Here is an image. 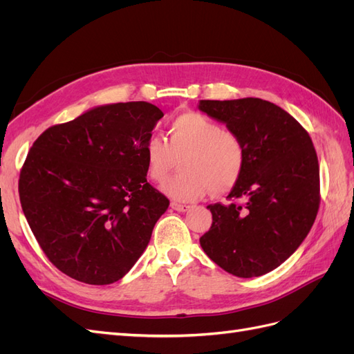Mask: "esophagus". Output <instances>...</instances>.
<instances>
[{"mask_svg": "<svg viewBox=\"0 0 354 354\" xmlns=\"http://www.w3.org/2000/svg\"><path fill=\"white\" fill-rule=\"evenodd\" d=\"M171 208L178 211V212H185V211L190 209L189 205H183V203H178V202H171Z\"/></svg>", "mask_w": 354, "mask_h": 354, "instance_id": "34e87169", "label": "esophagus"}]
</instances>
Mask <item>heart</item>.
Masks as SVG:
<instances>
[{
  "instance_id": "1",
  "label": "heart",
  "mask_w": 354,
  "mask_h": 354,
  "mask_svg": "<svg viewBox=\"0 0 354 354\" xmlns=\"http://www.w3.org/2000/svg\"><path fill=\"white\" fill-rule=\"evenodd\" d=\"M147 174L162 183L183 159V173L162 190L178 201H196L211 190L226 195L238 186L246 165L245 143L238 133L201 112H183L169 124L168 140L151 136L145 143Z\"/></svg>"
}]
</instances>
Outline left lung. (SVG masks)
<instances>
[{"label": "left lung", "mask_w": 354, "mask_h": 354, "mask_svg": "<svg viewBox=\"0 0 354 354\" xmlns=\"http://www.w3.org/2000/svg\"><path fill=\"white\" fill-rule=\"evenodd\" d=\"M198 108L238 133L246 165L229 205L214 203L202 250L238 277L272 272L291 257L319 209V162L308 133L279 106L261 99L201 100Z\"/></svg>", "instance_id": "1"}]
</instances>
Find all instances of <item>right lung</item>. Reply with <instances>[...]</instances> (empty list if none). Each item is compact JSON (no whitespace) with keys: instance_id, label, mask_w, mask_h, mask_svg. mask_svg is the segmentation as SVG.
Segmentation results:
<instances>
[{"instance_id":"1","label":"right lung","mask_w":354,"mask_h":354,"mask_svg":"<svg viewBox=\"0 0 354 354\" xmlns=\"http://www.w3.org/2000/svg\"><path fill=\"white\" fill-rule=\"evenodd\" d=\"M162 116L147 102L103 104L32 145L20 203L41 250L72 279L113 283L146 250L169 205L147 183L143 151Z\"/></svg>"}]
</instances>
